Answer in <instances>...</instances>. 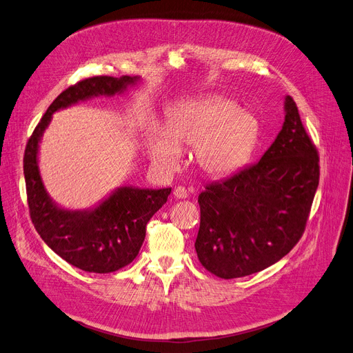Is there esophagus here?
<instances>
[{
  "instance_id": "esophagus-1",
  "label": "esophagus",
  "mask_w": 353,
  "mask_h": 353,
  "mask_svg": "<svg viewBox=\"0 0 353 353\" xmlns=\"http://www.w3.org/2000/svg\"><path fill=\"white\" fill-rule=\"evenodd\" d=\"M173 196H174L176 199H185V197H187V190L184 189V187L177 185L176 189L173 190Z\"/></svg>"
}]
</instances>
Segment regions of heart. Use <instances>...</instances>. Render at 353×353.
<instances>
[{
    "mask_svg": "<svg viewBox=\"0 0 353 353\" xmlns=\"http://www.w3.org/2000/svg\"><path fill=\"white\" fill-rule=\"evenodd\" d=\"M260 134L256 117L217 95L181 103L163 128L150 125L145 145L149 160L164 173L174 172L184 148L194 146L199 169L211 177H224L244 168Z\"/></svg>",
    "mask_w": 353,
    "mask_h": 353,
    "instance_id": "heart-1",
    "label": "heart"
}]
</instances>
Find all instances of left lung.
I'll use <instances>...</instances> for the list:
<instances>
[{
	"mask_svg": "<svg viewBox=\"0 0 353 353\" xmlns=\"http://www.w3.org/2000/svg\"><path fill=\"white\" fill-rule=\"evenodd\" d=\"M283 129L260 161L199 196L201 265L231 279L263 271L299 241L319 183L318 152L291 97Z\"/></svg>",
	"mask_w": 353,
	"mask_h": 353,
	"instance_id": "left-lung-1",
	"label": "left lung"
}]
</instances>
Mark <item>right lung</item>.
I'll return each mask as SVG.
<instances>
[{"mask_svg": "<svg viewBox=\"0 0 353 353\" xmlns=\"http://www.w3.org/2000/svg\"><path fill=\"white\" fill-rule=\"evenodd\" d=\"M140 77H93L68 88L51 103L30 137L23 156L30 214L35 230L54 252L86 272L108 274L130 264L146 237V224L168 201V189L121 185L97 205L61 207L46 192L38 164L39 145L52 114L98 97L122 95Z\"/></svg>", "mask_w": 353, "mask_h": 353, "instance_id": "1", "label": "right lung"}]
</instances>
